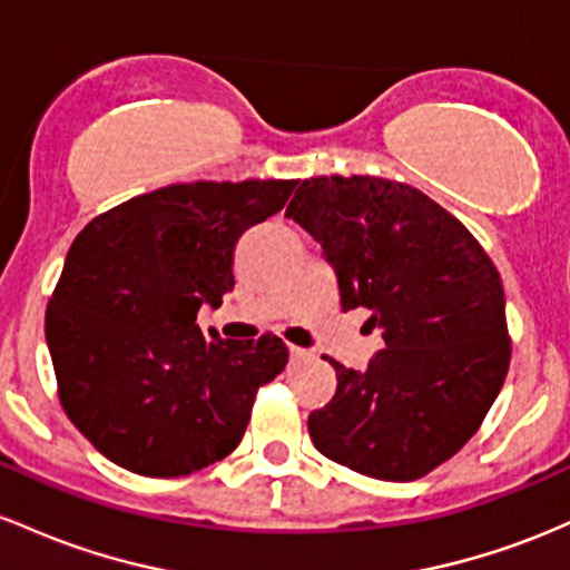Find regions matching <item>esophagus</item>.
<instances>
[{
  "instance_id": "34e87169",
  "label": "esophagus",
  "mask_w": 570,
  "mask_h": 570,
  "mask_svg": "<svg viewBox=\"0 0 570 570\" xmlns=\"http://www.w3.org/2000/svg\"><path fill=\"white\" fill-rule=\"evenodd\" d=\"M312 353L309 350H304V347H291V357L293 361H306V357H309Z\"/></svg>"
}]
</instances>
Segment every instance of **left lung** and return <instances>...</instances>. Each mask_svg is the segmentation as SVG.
<instances>
[{
  "label": "left lung",
  "instance_id": "8db88e82",
  "mask_svg": "<svg viewBox=\"0 0 570 570\" xmlns=\"http://www.w3.org/2000/svg\"><path fill=\"white\" fill-rule=\"evenodd\" d=\"M285 217L323 247L342 309L371 312L385 350L309 414L312 444L387 482L425 476L482 425L509 371L507 298L469 228L406 183L312 177ZM328 361V357H325Z\"/></svg>",
  "mask_w": 570,
  "mask_h": 570
}]
</instances>
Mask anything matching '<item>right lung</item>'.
I'll return each mask as SVG.
<instances>
[{"label": "right lung", "mask_w": 570, "mask_h": 570, "mask_svg": "<svg viewBox=\"0 0 570 570\" xmlns=\"http://www.w3.org/2000/svg\"><path fill=\"white\" fill-rule=\"evenodd\" d=\"M296 180L183 183L94 217L45 312L67 417L142 476H185L232 455L283 338L202 334L204 304L234 291V247L285 207Z\"/></svg>", "instance_id": "obj_1"}]
</instances>
